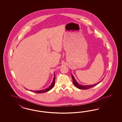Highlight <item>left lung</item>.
<instances>
[{"instance_id": "left-lung-1", "label": "left lung", "mask_w": 122, "mask_h": 122, "mask_svg": "<svg viewBox=\"0 0 122 122\" xmlns=\"http://www.w3.org/2000/svg\"><path fill=\"white\" fill-rule=\"evenodd\" d=\"M71 77H72V81H73V83L74 84L75 86H76L77 88L79 89H90V88H91L93 87H94L96 85H97V84H98L99 83H100L101 82V81L98 82L97 83H96L94 85H81L79 84L76 81V80L75 78H74V76L72 74H71ZM103 79L102 80V81L103 80Z\"/></svg>"}]
</instances>
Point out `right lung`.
I'll list each match as a JSON object with an SVG mask.
<instances>
[{
    "instance_id": "add662e5",
    "label": "right lung",
    "mask_w": 122,
    "mask_h": 122,
    "mask_svg": "<svg viewBox=\"0 0 122 122\" xmlns=\"http://www.w3.org/2000/svg\"><path fill=\"white\" fill-rule=\"evenodd\" d=\"M54 78L53 79V80L52 81V83L51 84V85H50L49 87H48L47 88L44 89H42V90H37V91H33V90H31V92H36V93H44V92H47L49 91H50L51 89L53 88V87H54V86L55 84V79H56V75H55V72H54ZM27 90H28L27 89H26Z\"/></svg>"
}]
</instances>
